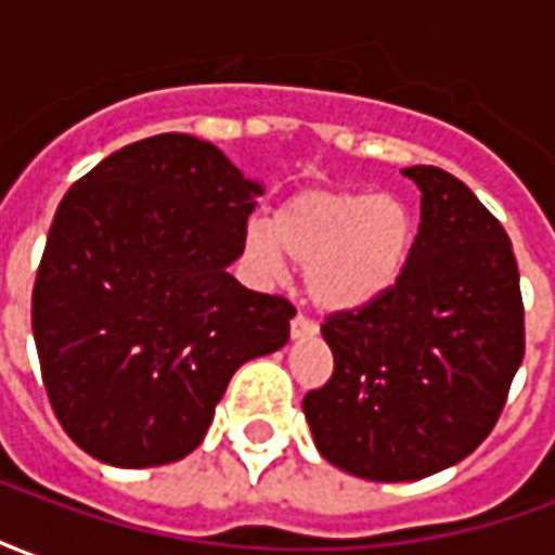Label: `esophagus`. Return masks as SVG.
Returning a JSON list of instances; mask_svg holds the SVG:
<instances>
[{"label": "esophagus", "instance_id": "esophagus-1", "mask_svg": "<svg viewBox=\"0 0 555 555\" xmlns=\"http://www.w3.org/2000/svg\"><path fill=\"white\" fill-rule=\"evenodd\" d=\"M314 333H318V326H314L309 318H302V314H294V318H291V338H294V341H297V338L314 336Z\"/></svg>", "mask_w": 555, "mask_h": 555}]
</instances>
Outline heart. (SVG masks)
<instances>
[{
  "label": "heart",
  "instance_id": "1",
  "mask_svg": "<svg viewBox=\"0 0 555 555\" xmlns=\"http://www.w3.org/2000/svg\"><path fill=\"white\" fill-rule=\"evenodd\" d=\"M416 219L396 193L300 190L243 237L249 261L276 273L282 258L302 267L309 300L330 314L362 312L404 276Z\"/></svg>",
  "mask_w": 555,
  "mask_h": 555
}]
</instances>
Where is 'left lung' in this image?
Instances as JSON below:
<instances>
[{
	"mask_svg": "<svg viewBox=\"0 0 555 555\" xmlns=\"http://www.w3.org/2000/svg\"><path fill=\"white\" fill-rule=\"evenodd\" d=\"M422 193L413 255L384 300L321 326L333 377L302 398L326 461L369 481H416L488 437L524 362L512 241L437 166L401 169Z\"/></svg>",
	"mask_w": 555,
	"mask_h": 555,
	"instance_id": "left-lung-1",
	"label": "left lung"
}]
</instances>
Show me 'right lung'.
I'll list each match as a JSON object with an SVG mask.
<instances>
[{"label":"right lung","instance_id":"add662e5","mask_svg":"<svg viewBox=\"0 0 555 555\" xmlns=\"http://www.w3.org/2000/svg\"><path fill=\"white\" fill-rule=\"evenodd\" d=\"M258 195L186 133L121 147L67 190L31 330L50 404L82 452L121 469L181 461L231 374L285 348L294 306L229 273Z\"/></svg>","mask_w":555,"mask_h":555}]
</instances>
